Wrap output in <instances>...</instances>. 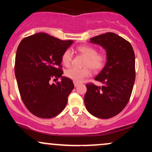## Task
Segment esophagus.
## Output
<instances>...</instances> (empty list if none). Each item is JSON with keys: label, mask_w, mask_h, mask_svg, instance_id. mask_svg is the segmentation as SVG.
Wrapping results in <instances>:
<instances>
[{"label": "esophagus", "mask_w": 152, "mask_h": 152, "mask_svg": "<svg viewBox=\"0 0 152 152\" xmlns=\"http://www.w3.org/2000/svg\"><path fill=\"white\" fill-rule=\"evenodd\" d=\"M74 86H78V85L80 84V83H78V82H76V81H74Z\"/></svg>", "instance_id": "1"}]
</instances>
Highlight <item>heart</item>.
I'll list each match as a JSON object with an SVG mask.
<instances>
[{
  "mask_svg": "<svg viewBox=\"0 0 152 152\" xmlns=\"http://www.w3.org/2000/svg\"><path fill=\"white\" fill-rule=\"evenodd\" d=\"M77 50L86 57L84 66H89L94 71H99L105 65L106 56L104 53H98L94 47L90 46H81ZM73 58V52L71 49H66L62 55V63L68 66L71 64ZM91 72L88 67L78 69L76 67L69 68L65 71V75L70 79L76 82H81L90 75Z\"/></svg>",
  "mask_w": 152,
  "mask_h": 152,
  "instance_id": "heart-1",
  "label": "heart"
}]
</instances>
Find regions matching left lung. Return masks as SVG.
I'll return each mask as SVG.
<instances>
[{"label": "left lung", "mask_w": 152, "mask_h": 152, "mask_svg": "<svg viewBox=\"0 0 152 152\" xmlns=\"http://www.w3.org/2000/svg\"><path fill=\"white\" fill-rule=\"evenodd\" d=\"M90 43L105 49L106 62L94 78L102 86L86 85L85 106L96 117L109 118L119 114L129 101L135 81V55L130 43L114 33L90 38Z\"/></svg>", "instance_id": "1"}]
</instances>
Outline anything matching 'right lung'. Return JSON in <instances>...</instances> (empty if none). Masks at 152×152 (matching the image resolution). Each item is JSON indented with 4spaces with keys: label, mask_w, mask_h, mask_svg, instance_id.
Segmentation results:
<instances>
[{
    "label": "right lung",
    "mask_w": 152,
    "mask_h": 152,
    "mask_svg": "<svg viewBox=\"0 0 152 152\" xmlns=\"http://www.w3.org/2000/svg\"><path fill=\"white\" fill-rule=\"evenodd\" d=\"M73 41H62L44 33L28 36L17 48L15 75L20 97L28 110L42 118L56 116L66 107L74 89L63 76L62 55ZM62 81L50 84L53 78Z\"/></svg>",
    "instance_id": "1"
}]
</instances>
